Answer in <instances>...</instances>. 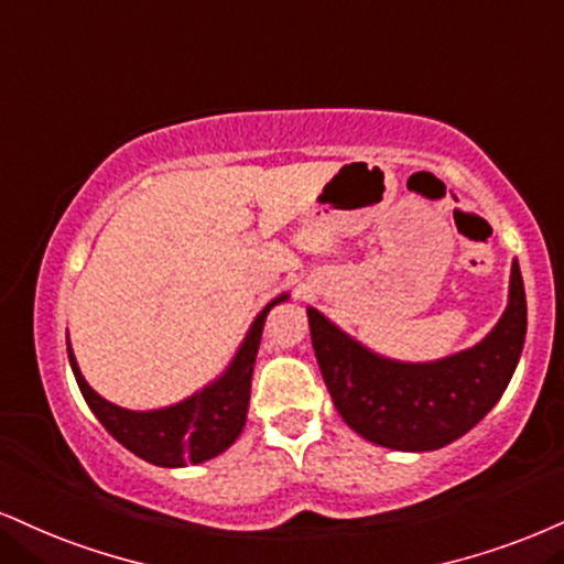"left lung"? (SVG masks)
Instances as JSON below:
<instances>
[{
  "label": "left lung",
  "instance_id": "obj_1",
  "mask_svg": "<svg viewBox=\"0 0 564 564\" xmlns=\"http://www.w3.org/2000/svg\"><path fill=\"white\" fill-rule=\"evenodd\" d=\"M307 317L338 415L365 441L397 452L441 449L476 429L510 386L528 330L518 260L497 325L473 347L429 362L378 355L315 307H307Z\"/></svg>",
  "mask_w": 564,
  "mask_h": 564
}]
</instances>
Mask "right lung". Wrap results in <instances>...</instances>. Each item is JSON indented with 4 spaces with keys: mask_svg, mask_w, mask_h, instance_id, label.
<instances>
[{
    "mask_svg": "<svg viewBox=\"0 0 564 564\" xmlns=\"http://www.w3.org/2000/svg\"><path fill=\"white\" fill-rule=\"evenodd\" d=\"M289 296V291H283L257 312L247 336L220 376L202 386L199 391H194L192 397L175 404L158 406V410H126V406L99 397L86 383L78 359L70 349V338H67V359H70L73 376H76L88 410L97 415L105 431L118 444H123L128 452H133L144 463L158 467H186L217 457L236 444L243 425H247L249 391H252L254 359L257 349H260L264 321H268V312L275 304L286 302Z\"/></svg>",
    "mask_w": 564,
    "mask_h": 564,
    "instance_id": "add662e5",
    "label": "right lung"
}]
</instances>
